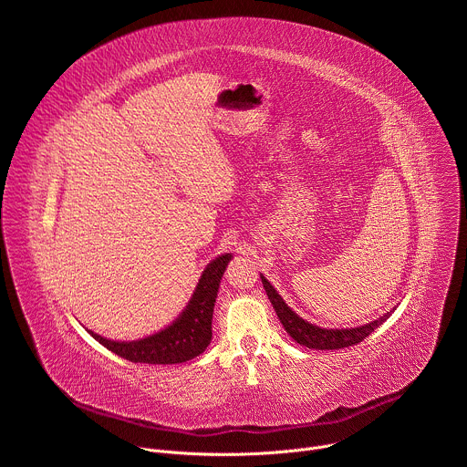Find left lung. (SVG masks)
I'll use <instances>...</instances> for the list:
<instances>
[{"label": "left lung", "instance_id": "8db88e82", "mask_svg": "<svg viewBox=\"0 0 467 467\" xmlns=\"http://www.w3.org/2000/svg\"><path fill=\"white\" fill-rule=\"evenodd\" d=\"M260 279H262L264 290H265V294H268V299L272 301V305L277 312V317L281 319L285 330L299 346H305L308 349L330 351V349H344V348H349V346H357L358 342L368 338L371 332L379 325H382L389 317V314L393 312V310H389V312L382 314L379 319H375L371 323H366V325H360V327H353V328H323V327H317V325L303 319L299 314H296L285 303V299L279 296V292L272 286V283L265 279L262 274H260Z\"/></svg>", "mask_w": 467, "mask_h": 467}]
</instances>
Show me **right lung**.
I'll use <instances>...</instances> for the list:
<instances>
[{
	"instance_id": "obj_1",
	"label": "right lung",
	"mask_w": 467,
	"mask_h": 467,
	"mask_svg": "<svg viewBox=\"0 0 467 467\" xmlns=\"http://www.w3.org/2000/svg\"><path fill=\"white\" fill-rule=\"evenodd\" d=\"M233 254L223 253L207 264L184 310L155 335L118 342L88 330L90 337L114 355L140 364H182L202 355L213 340V314L220 283Z\"/></svg>"
}]
</instances>
